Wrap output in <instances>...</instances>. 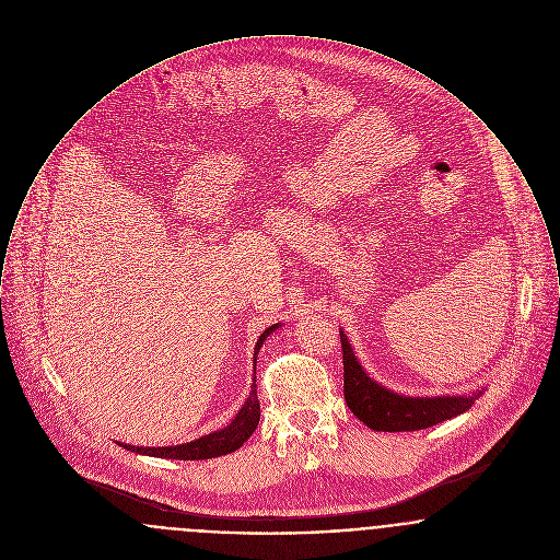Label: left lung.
I'll use <instances>...</instances> for the list:
<instances>
[{
	"label": "left lung",
	"instance_id": "obj_1",
	"mask_svg": "<svg viewBox=\"0 0 560 560\" xmlns=\"http://www.w3.org/2000/svg\"><path fill=\"white\" fill-rule=\"evenodd\" d=\"M343 348V394L350 411L371 430L377 432H415L470 411L485 394V387L470 394L441 396H405L369 377L362 369L352 343L339 328Z\"/></svg>",
	"mask_w": 560,
	"mask_h": 560
}]
</instances>
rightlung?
Segmentation results:
<instances>
[{"label":"right lung","mask_w":560,"mask_h":560,"mask_svg":"<svg viewBox=\"0 0 560 560\" xmlns=\"http://www.w3.org/2000/svg\"><path fill=\"white\" fill-rule=\"evenodd\" d=\"M280 328V324H271L261 332V337L257 339L255 353H253V366H257V353L264 348L267 337ZM255 375V373H253ZM257 375L253 377V385L248 392V398L244 400V405L240 407L236 417L221 430L210 432L207 436H200L196 441L183 442L175 446H132V444H124L118 442L124 448L139 453V455H149V457H164V459H183V462H194V459H212V457H221L228 453L237 451L244 442L253 436V432L259 425V417H261V407H259V398H257Z\"/></svg>","instance_id":"right-lung-1"}]
</instances>
